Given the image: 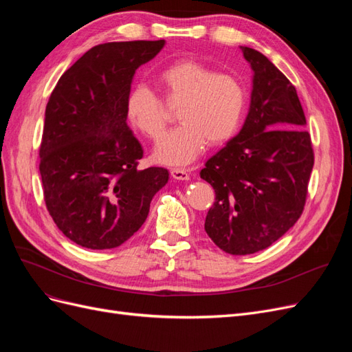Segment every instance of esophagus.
<instances>
[{"instance_id":"1","label":"esophagus","mask_w":352,"mask_h":352,"mask_svg":"<svg viewBox=\"0 0 352 352\" xmlns=\"http://www.w3.org/2000/svg\"><path fill=\"white\" fill-rule=\"evenodd\" d=\"M170 175H172V177L176 179V180H188L189 179V172L186 168L175 167V168L170 170Z\"/></svg>"}]
</instances>
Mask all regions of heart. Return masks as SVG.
<instances>
[{
    "instance_id": "obj_1",
    "label": "heart",
    "mask_w": 352,
    "mask_h": 352,
    "mask_svg": "<svg viewBox=\"0 0 352 352\" xmlns=\"http://www.w3.org/2000/svg\"><path fill=\"white\" fill-rule=\"evenodd\" d=\"M157 82L170 102L180 104L177 120L182 123L157 146V162L184 166L206 144L220 146L236 136L247 109V92L236 76L182 60L160 72ZM126 116L135 131L154 142L162 140L168 123L162 98L145 85L127 95Z\"/></svg>"
}]
</instances>
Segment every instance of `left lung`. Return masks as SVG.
I'll list each match as a JSON object with an SVG mask.
<instances>
[{
    "mask_svg": "<svg viewBox=\"0 0 352 352\" xmlns=\"http://www.w3.org/2000/svg\"><path fill=\"white\" fill-rule=\"evenodd\" d=\"M241 50L254 70L248 116L241 132L199 173L216 192L206 232L232 255L269 248L295 225L314 166L295 87L261 52Z\"/></svg>",
    "mask_w": 352,
    "mask_h": 352,
    "instance_id": "8db88e82",
    "label": "left lung"
}]
</instances>
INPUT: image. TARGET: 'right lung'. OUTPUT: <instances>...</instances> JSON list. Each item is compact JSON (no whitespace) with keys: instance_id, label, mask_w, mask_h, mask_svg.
I'll use <instances>...</instances> for the list:
<instances>
[{"instance_id":"add662e5","label":"right lung","mask_w":352,"mask_h":352,"mask_svg":"<svg viewBox=\"0 0 352 352\" xmlns=\"http://www.w3.org/2000/svg\"><path fill=\"white\" fill-rule=\"evenodd\" d=\"M163 47L164 39L100 44L51 92L39 146L44 201L57 228L80 247H120L167 184V168L140 167L144 150L126 123L133 74Z\"/></svg>"}]
</instances>
